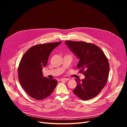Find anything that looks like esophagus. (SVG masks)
I'll return each mask as SVG.
<instances>
[{"label": "esophagus", "mask_w": 127, "mask_h": 127, "mask_svg": "<svg viewBox=\"0 0 127 127\" xmlns=\"http://www.w3.org/2000/svg\"><path fill=\"white\" fill-rule=\"evenodd\" d=\"M69 80V79L68 78H61L60 79V80H65V81H68V80Z\"/></svg>", "instance_id": "esophagus-1"}]
</instances>
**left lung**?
<instances>
[{
    "label": "left lung",
    "instance_id": "left-lung-1",
    "mask_svg": "<svg viewBox=\"0 0 127 127\" xmlns=\"http://www.w3.org/2000/svg\"><path fill=\"white\" fill-rule=\"evenodd\" d=\"M65 43L79 61L77 68L85 78L75 79L77 86L73 91L77 96L84 101L97 96L107 81L109 64L106 56L98 46L83 41H66Z\"/></svg>",
    "mask_w": 127,
    "mask_h": 127
}]
</instances>
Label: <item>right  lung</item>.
Returning a JSON list of instances; mask_svg holds the SVG:
<instances>
[{"mask_svg":"<svg viewBox=\"0 0 127 127\" xmlns=\"http://www.w3.org/2000/svg\"><path fill=\"white\" fill-rule=\"evenodd\" d=\"M61 43L60 41L34 45L20 61L18 68L19 81L26 93L36 100L49 96L57 85L56 79L43 77L42 69L47 66L51 52Z\"/></svg>","mask_w":127,"mask_h":127,"instance_id":"obj_1","label":"right lung"}]
</instances>
